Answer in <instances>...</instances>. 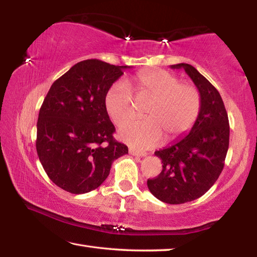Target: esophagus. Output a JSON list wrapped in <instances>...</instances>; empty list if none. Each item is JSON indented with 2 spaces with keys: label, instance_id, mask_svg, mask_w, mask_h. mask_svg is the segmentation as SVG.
I'll return each mask as SVG.
<instances>
[{
  "label": "esophagus",
  "instance_id": "obj_1",
  "mask_svg": "<svg viewBox=\"0 0 257 257\" xmlns=\"http://www.w3.org/2000/svg\"><path fill=\"white\" fill-rule=\"evenodd\" d=\"M129 153L132 154V155H134V156H141V158H143V156H146V155H147V153H145V152H141V153H139V152L135 151V150H132V149L129 150Z\"/></svg>",
  "mask_w": 257,
  "mask_h": 257
}]
</instances>
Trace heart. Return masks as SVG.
I'll use <instances>...</instances> for the list:
<instances>
[{"mask_svg": "<svg viewBox=\"0 0 257 257\" xmlns=\"http://www.w3.org/2000/svg\"><path fill=\"white\" fill-rule=\"evenodd\" d=\"M138 98L150 99L146 119L129 120L119 128V137L136 150H147L162 139L175 141L189 132L201 112L202 97L196 86L179 82L171 72L151 69L129 80ZM124 80L112 84L104 97L110 119L120 124L134 113L130 87Z\"/></svg>", "mask_w": 257, "mask_h": 257, "instance_id": "obj_1", "label": "heart"}]
</instances>
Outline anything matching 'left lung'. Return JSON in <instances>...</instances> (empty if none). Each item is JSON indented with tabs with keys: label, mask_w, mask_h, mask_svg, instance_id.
I'll return each mask as SVG.
<instances>
[{
	"label": "left lung",
	"mask_w": 257,
	"mask_h": 257,
	"mask_svg": "<svg viewBox=\"0 0 257 257\" xmlns=\"http://www.w3.org/2000/svg\"><path fill=\"white\" fill-rule=\"evenodd\" d=\"M171 68L184 69L194 81L201 93V112L188 135L155 152L162 161V171L147 180V187L160 201L184 204L203 196L217 180L229 149L230 127L215 87L190 64Z\"/></svg>",
	"instance_id": "left-lung-1"
}]
</instances>
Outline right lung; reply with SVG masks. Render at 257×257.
Listing matches in <instances>:
<instances>
[{
  "label": "right lung",
  "instance_id": "obj_1",
  "mask_svg": "<svg viewBox=\"0 0 257 257\" xmlns=\"http://www.w3.org/2000/svg\"><path fill=\"white\" fill-rule=\"evenodd\" d=\"M128 68L85 60L51 86L38 114L36 150L47 176L63 190L96 189L113 161L128 154L113 138L115 128L104 106L107 89Z\"/></svg>",
  "mask_w": 257,
  "mask_h": 257
}]
</instances>
